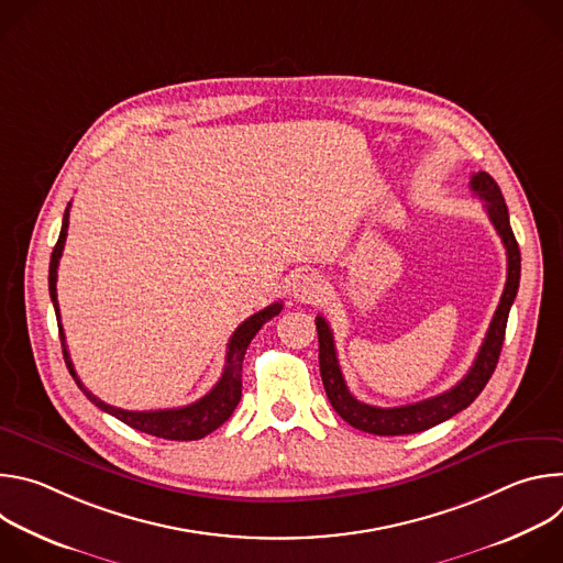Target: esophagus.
<instances>
[{"instance_id":"34e87169","label":"esophagus","mask_w":563,"mask_h":563,"mask_svg":"<svg viewBox=\"0 0 563 563\" xmlns=\"http://www.w3.org/2000/svg\"><path fill=\"white\" fill-rule=\"evenodd\" d=\"M291 294L300 302H318L325 294V285L316 274L305 272V274L296 276V280L291 285Z\"/></svg>"}]
</instances>
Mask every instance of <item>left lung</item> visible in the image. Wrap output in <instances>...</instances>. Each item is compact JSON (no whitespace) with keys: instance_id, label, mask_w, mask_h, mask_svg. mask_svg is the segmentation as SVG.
I'll use <instances>...</instances> for the list:
<instances>
[{"instance_id":"obj_1","label":"left lung","mask_w":563,"mask_h":563,"mask_svg":"<svg viewBox=\"0 0 563 563\" xmlns=\"http://www.w3.org/2000/svg\"><path fill=\"white\" fill-rule=\"evenodd\" d=\"M470 189L474 191V196L484 200L488 218L495 224L497 233L501 235V243H504L506 256H508V278H506V287H504L499 307H497V311L493 316V323L488 328V334H486L484 343H481V350H478L470 372L452 389H448L439 396L419 400V404L400 406V408H376V406L363 404V400L352 396V391L345 385V378H343V372H341V365L336 358L334 336H332L328 320L323 316H316L318 363H320V376H323L328 398H330L332 408L339 412V417L361 432H369V434H378V437H400V434H417L428 428H434V426L452 419L461 410H465L472 400L481 394V389L486 387V383L490 380V376L499 363L506 325H508V313H510V307H512V302L517 298V289H519L521 254H519V245H517L512 227H510L506 200L501 196L499 185L493 180V176H488L486 172L474 174L470 180Z\"/></svg>"}]
</instances>
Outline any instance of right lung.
Returning <instances> with one entry per match:
<instances>
[{"mask_svg":"<svg viewBox=\"0 0 563 563\" xmlns=\"http://www.w3.org/2000/svg\"><path fill=\"white\" fill-rule=\"evenodd\" d=\"M68 209L70 202L64 211V220H62V231L57 238V245L51 254V267H48V291H51V300L55 307V316H57V328H59V341H62V352H64V361L66 367L70 372V376L75 378L77 387L87 394V398L91 400L93 406H98L102 412L120 419L122 423H126L133 430H140L144 434L151 437H159V439H169V441H198L207 434H211L213 430H218L235 410L240 396H243V361H245V352L252 343V339L258 334V330L272 320L274 316L280 313L283 302H274L265 309H261L258 313L250 316L243 325H238V330L233 332V336L229 339L227 345V361H224V372L220 376V380L216 383V387L205 394L202 398H198L196 404L185 406V408H172V410H148V412H131V410H122V408H113L104 400H100L96 394H91L82 380L77 378L75 367L70 363L68 350H66V336L59 323V305H57V265L64 252V243H66V231H68Z\"/></svg>","mask_w":563,"mask_h":563,"instance_id":"1","label":"right lung"}]
</instances>
